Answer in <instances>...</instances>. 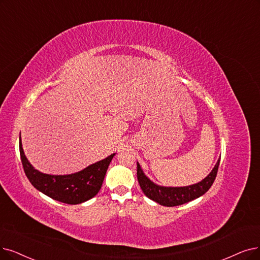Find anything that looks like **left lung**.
Wrapping results in <instances>:
<instances>
[{
  "mask_svg": "<svg viewBox=\"0 0 260 260\" xmlns=\"http://www.w3.org/2000/svg\"><path fill=\"white\" fill-rule=\"evenodd\" d=\"M219 165L220 160H217L211 173L201 182L188 186H180V188H169V186H160L153 183L144 175L139 163L137 175L141 189L148 199L162 206L174 207L199 199L200 196L208 191L216 177Z\"/></svg>",
  "mask_w": 260,
  "mask_h": 260,
  "instance_id": "left-lung-1",
  "label": "left lung"
}]
</instances>
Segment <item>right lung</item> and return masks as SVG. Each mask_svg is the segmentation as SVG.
Instances as JSON below:
<instances>
[{"label":"right lung","instance_id":"obj_1","mask_svg":"<svg viewBox=\"0 0 260 260\" xmlns=\"http://www.w3.org/2000/svg\"><path fill=\"white\" fill-rule=\"evenodd\" d=\"M20 157L24 173L29 182L38 191L57 202L77 205L92 199L100 190L107 170L115 153L81 172L71 175H48L35 170L23 152L21 139L19 141Z\"/></svg>","mask_w":260,"mask_h":260}]
</instances>
